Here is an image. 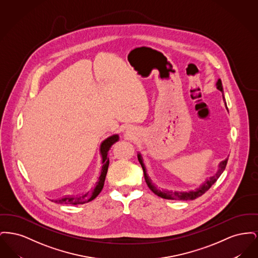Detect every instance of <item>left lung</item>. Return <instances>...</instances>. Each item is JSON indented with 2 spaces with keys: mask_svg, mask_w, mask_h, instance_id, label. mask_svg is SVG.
<instances>
[{
  "mask_svg": "<svg viewBox=\"0 0 258 258\" xmlns=\"http://www.w3.org/2000/svg\"><path fill=\"white\" fill-rule=\"evenodd\" d=\"M216 85H217V89L220 90L221 93H222L223 90H222V84H221V79H218ZM224 102H225V100H224ZM225 105H226V102H225ZM137 158H138V160H139V162H140V164H141V166L143 168L144 178H145V181L147 183L149 188L155 195H157L158 197L164 198V199H170V200H194V199H196L197 197H201L202 195H204L208 190L209 188L217 182V180L221 176V173L224 171L226 163H227V160H228V159H226V160L221 161V163H220V169H219V171L217 172V174L215 176L211 177L209 180H207L204 184H201L196 190H191V191H188V192H184H184H182V191L181 192L180 191H174L173 192V191H167V190H160L155 184H153L151 179L148 177L146 169H145V166H144V163H143V160H142V158H141V155L138 154Z\"/></svg>",
  "mask_w": 258,
  "mask_h": 258,
  "instance_id": "obj_1",
  "label": "left lung"
}]
</instances>
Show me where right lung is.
<instances>
[{
  "mask_svg": "<svg viewBox=\"0 0 258 258\" xmlns=\"http://www.w3.org/2000/svg\"><path fill=\"white\" fill-rule=\"evenodd\" d=\"M119 140V135H113L107 137L105 140L102 141L101 145H100V155L102 158V168H101V173L100 176L98 178V181L96 184L95 188L89 194L87 192L85 195L81 196V197H63L59 200H55L56 203H61V204H70V205H79V204H85L92 200H94L96 197H98L99 192L101 191L104 181H105V177H106V173L108 169V165H109V159L107 158V154L108 151L110 150L111 146L117 142Z\"/></svg>",
  "mask_w": 258,
  "mask_h": 258,
  "instance_id": "1",
  "label": "right lung"
}]
</instances>
